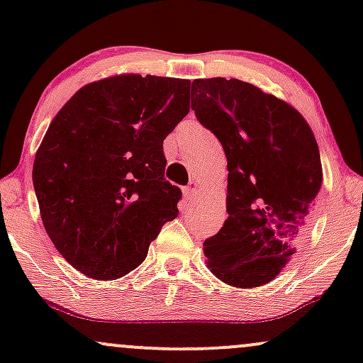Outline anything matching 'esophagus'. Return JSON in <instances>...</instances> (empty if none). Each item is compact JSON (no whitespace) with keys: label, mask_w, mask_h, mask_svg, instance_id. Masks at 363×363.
Instances as JSON below:
<instances>
[{"label":"esophagus","mask_w":363,"mask_h":363,"mask_svg":"<svg viewBox=\"0 0 363 363\" xmlns=\"http://www.w3.org/2000/svg\"><path fill=\"white\" fill-rule=\"evenodd\" d=\"M198 191H199L198 182H196V181H191L189 184H187V186L184 187V196H186L187 199H191V198H194L196 194H198Z\"/></svg>","instance_id":"esophagus-1"}]
</instances>
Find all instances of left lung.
<instances>
[{
	"label": "left lung",
	"instance_id": "1",
	"mask_svg": "<svg viewBox=\"0 0 363 363\" xmlns=\"http://www.w3.org/2000/svg\"><path fill=\"white\" fill-rule=\"evenodd\" d=\"M196 118L227 157V220L205 240L218 280L256 289L278 277L306 235L323 184L318 141L297 109L237 78L194 80Z\"/></svg>",
	"mask_w": 363,
	"mask_h": 363
}]
</instances>
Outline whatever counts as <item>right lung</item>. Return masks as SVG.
I'll list each match as a JSON object with an SVG mask.
<instances>
[{"label":"right lung","mask_w":363,"mask_h":363,"mask_svg":"<svg viewBox=\"0 0 363 363\" xmlns=\"http://www.w3.org/2000/svg\"><path fill=\"white\" fill-rule=\"evenodd\" d=\"M189 89L182 78L116 74L82 86L49 124L32 179L45 232L74 269L124 277L177 216L164 140L189 112Z\"/></svg>","instance_id":"obj_1"}]
</instances>
